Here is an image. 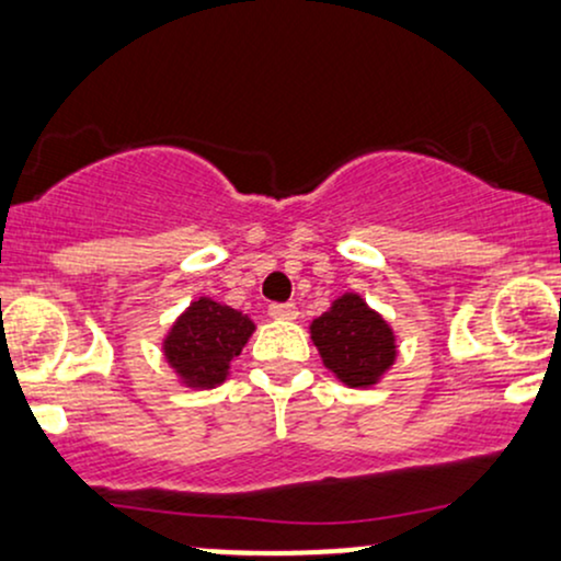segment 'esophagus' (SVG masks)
<instances>
[{
    "label": "esophagus",
    "instance_id": "esophagus-1",
    "mask_svg": "<svg viewBox=\"0 0 561 561\" xmlns=\"http://www.w3.org/2000/svg\"><path fill=\"white\" fill-rule=\"evenodd\" d=\"M268 317L279 321H295L298 319V308H295V302H274V306L268 308Z\"/></svg>",
    "mask_w": 561,
    "mask_h": 561
}]
</instances>
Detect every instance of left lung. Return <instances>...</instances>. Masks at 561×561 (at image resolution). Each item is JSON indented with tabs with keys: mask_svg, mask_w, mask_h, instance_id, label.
<instances>
[{
	"mask_svg": "<svg viewBox=\"0 0 561 561\" xmlns=\"http://www.w3.org/2000/svg\"><path fill=\"white\" fill-rule=\"evenodd\" d=\"M321 362L347 388L379 385L398 358V337L358 293H343L308 327Z\"/></svg>",
	"mask_w": 561,
	"mask_h": 561,
	"instance_id": "left-lung-1",
	"label": "left lung"
}]
</instances>
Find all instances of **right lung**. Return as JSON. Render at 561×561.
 <instances>
[{"mask_svg": "<svg viewBox=\"0 0 561 561\" xmlns=\"http://www.w3.org/2000/svg\"><path fill=\"white\" fill-rule=\"evenodd\" d=\"M255 321L237 308L199 295L163 337V358L184 388L210 390L227 382L231 362L253 337Z\"/></svg>", "mask_w": 561, "mask_h": 561, "instance_id": "obj_1", "label": "right lung"}]
</instances>
